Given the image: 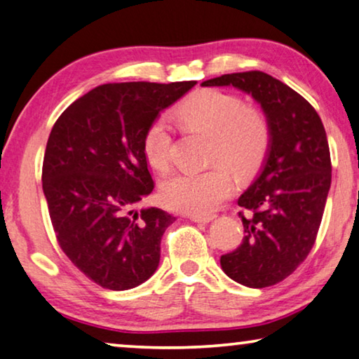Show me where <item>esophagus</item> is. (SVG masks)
<instances>
[{"label": "esophagus", "mask_w": 359, "mask_h": 359, "mask_svg": "<svg viewBox=\"0 0 359 359\" xmlns=\"http://www.w3.org/2000/svg\"><path fill=\"white\" fill-rule=\"evenodd\" d=\"M214 217H215L214 214H209V215H195V214H191L190 215V220H193V222H203V224H208V222L214 220Z\"/></svg>", "instance_id": "esophagus-1"}]
</instances>
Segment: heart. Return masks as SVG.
<instances>
[{
  "label": "heart",
  "instance_id": "obj_1",
  "mask_svg": "<svg viewBox=\"0 0 359 359\" xmlns=\"http://www.w3.org/2000/svg\"><path fill=\"white\" fill-rule=\"evenodd\" d=\"M174 118L182 129L208 135V159L219 161L196 174H177L164 182L161 200L179 212L208 215L229 198L233 182L226 166L238 175H251L264 163L271 144L270 121L259 107L243 104L219 89H200L180 102ZM172 134L164 118L147 126L142 149L153 169H169ZM222 162L224 163L221 164Z\"/></svg>",
  "mask_w": 359,
  "mask_h": 359
}]
</instances>
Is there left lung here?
Segmentation results:
<instances>
[{"mask_svg":"<svg viewBox=\"0 0 359 359\" xmlns=\"http://www.w3.org/2000/svg\"><path fill=\"white\" fill-rule=\"evenodd\" d=\"M201 86H235L251 94L270 121L264 169L238 200L243 241L222 255L220 265L243 286H273L297 270L316 241L331 189L326 130L309 100L264 72L230 73Z\"/></svg>","mask_w":359,"mask_h":359,"instance_id":"8db88e82","label":"left lung"}]
</instances>
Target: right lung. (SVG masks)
<instances>
[{"label": "right lung", "mask_w": 359, "mask_h": 359, "mask_svg": "<svg viewBox=\"0 0 359 359\" xmlns=\"http://www.w3.org/2000/svg\"><path fill=\"white\" fill-rule=\"evenodd\" d=\"M195 84H102L50 130L41 179L57 243L102 287L126 291L158 269L163 233L175 217L133 209L155 189L142 140L158 113Z\"/></svg>", "instance_id": "add662e5"}]
</instances>
